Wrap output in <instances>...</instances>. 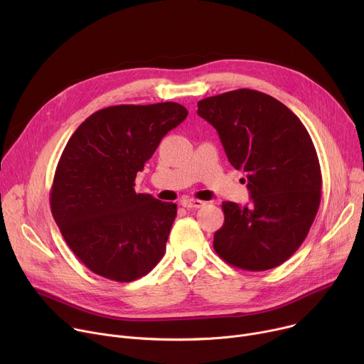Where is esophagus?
<instances>
[{
    "label": "esophagus",
    "mask_w": 364,
    "mask_h": 364,
    "mask_svg": "<svg viewBox=\"0 0 364 364\" xmlns=\"http://www.w3.org/2000/svg\"><path fill=\"white\" fill-rule=\"evenodd\" d=\"M181 206L186 208V209H199V208L205 206V202H203V200H199V199L184 198V199L181 200Z\"/></svg>",
    "instance_id": "obj_1"
}]
</instances>
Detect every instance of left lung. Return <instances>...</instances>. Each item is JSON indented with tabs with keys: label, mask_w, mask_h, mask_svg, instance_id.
Wrapping results in <instances>:
<instances>
[{
	"label": "left lung",
	"mask_w": 364,
	"mask_h": 364,
	"mask_svg": "<svg viewBox=\"0 0 364 364\" xmlns=\"http://www.w3.org/2000/svg\"><path fill=\"white\" fill-rule=\"evenodd\" d=\"M230 164L247 174L250 205L224 202L213 249L246 271L279 266L301 246L321 205L322 176L299 117L272 96L238 89L198 102Z\"/></svg>",
	"instance_id": "obj_1"
}]
</instances>
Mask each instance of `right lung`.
<instances>
[{
    "mask_svg": "<svg viewBox=\"0 0 364 364\" xmlns=\"http://www.w3.org/2000/svg\"><path fill=\"white\" fill-rule=\"evenodd\" d=\"M187 114L177 102L108 107L87 117L67 141L51 212L68 247L96 275L130 282L162 259L177 205L133 187L162 137Z\"/></svg>",
    "mask_w": 364,
    "mask_h": 364,
    "instance_id": "1",
    "label": "right lung"
}]
</instances>
